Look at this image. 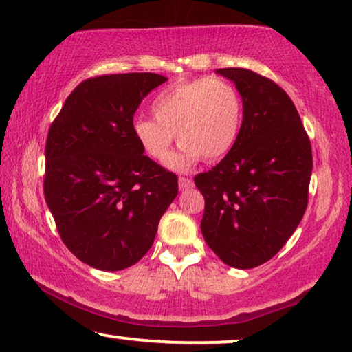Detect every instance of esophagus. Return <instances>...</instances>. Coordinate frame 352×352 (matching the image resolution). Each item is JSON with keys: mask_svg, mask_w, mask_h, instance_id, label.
<instances>
[{"mask_svg": "<svg viewBox=\"0 0 352 352\" xmlns=\"http://www.w3.org/2000/svg\"><path fill=\"white\" fill-rule=\"evenodd\" d=\"M190 187H194V181L189 179V177H179V189L186 190L190 189Z\"/></svg>", "mask_w": 352, "mask_h": 352, "instance_id": "1", "label": "esophagus"}]
</instances>
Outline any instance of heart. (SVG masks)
I'll use <instances>...</instances> for the list:
<instances>
[{
    "instance_id": "1",
    "label": "heart",
    "mask_w": 352,
    "mask_h": 352,
    "mask_svg": "<svg viewBox=\"0 0 352 352\" xmlns=\"http://www.w3.org/2000/svg\"><path fill=\"white\" fill-rule=\"evenodd\" d=\"M152 118H136L133 136L153 162H163L175 141L179 152L168 166L186 171L200 158L218 160L237 142L242 126V99L229 81L197 78L170 86L153 99Z\"/></svg>"
}]
</instances>
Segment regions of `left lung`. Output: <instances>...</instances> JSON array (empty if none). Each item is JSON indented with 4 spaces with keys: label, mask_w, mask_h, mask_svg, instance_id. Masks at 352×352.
Instances as JSON below:
<instances>
[{
    "label": "left lung",
    "mask_w": 352,
    "mask_h": 352,
    "mask_svg": "<svg viewBox=\"0 0 352 352\" xmlns=\"http://www.w3.org/2000/svg\"><path fill=\"white\" fill-rule=\"evenodd\" d=\"M243 100L235 146L194 177L205 197L201 234L221 261L237 269L266 263L301 223L312 151L295 104L277 83L247 69H219Z\"/></svg>",
    "instance_id": "1"
}]
</instances>
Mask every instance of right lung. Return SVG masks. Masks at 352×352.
I'll return each mask as SVG.
<instances>
[{
    "mask_svg": "<svg viewBox=\"0 0 352 352\" xmlns=\"http://www.w3.org/2000/svg\"><path fill=\"white\" fill-rule=\"evenodd\" d=\"M166 76L113 74L76 86L46 139L45 199L65 247L100 271H122L152 247L177 176L133 136L142 99Z\"/></svg>",
    "mask_w": 352,
    "mask_h": 352,
    "instance_id": "right-lung-1",
    "label": "right lung"
}]
</instances>
